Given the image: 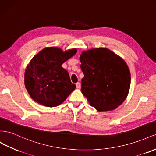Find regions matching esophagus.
Returning a JSON list of instances; mask_svg holds the SVG:
<instances>
[{"label":"esophagus","instance_id":"esophagus-1","mask_svg":"<svg viewBox=\"0 0 156 156\" xmlns=\"http://www.w3.org/2000/svg\"><path fill=\"white\" fill-rule=\"evenodd\" d=\"M76 87L78 89H79L80 87V82H77L76 83Z\"/></svg>","mask_w":156,"mask_h":156}]
</instances>
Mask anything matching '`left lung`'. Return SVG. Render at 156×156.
<instances>
[{
    "mask_svg": "<svg viewBox=\"0 0 156 156\" xmlns=\"http://www.w3.org/2000/svg\"><path fill=\"white\" fill-rule=\"evenodd\" d=\"M80 60L84 74L81 91L91 106L101 112L112 110L125 101L131 74L123 59L100 48L82 52Z\"/></svg>",
    "mask_w": 156,
    "mask_h": 156,
    "instance_id": "8db88e82",
    "label": "left lung"
}]
</instances>
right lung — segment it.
<instances>
[{
    "instance_id": "add662e5",
    "label": "right lung",
    "mask_w": 156,
    "mask_h": 156,
    "mask_svg": "<svg viewBox=\"0 0 156 156\" xmlns=\"http://www.w3.org/2000/svg\"><path fill=\"white\" fill-rule=\"evenodd\" d=\"M76 53L46 48L30 61L25 73V85L31 98L48 107L61 105L76 88L67 70L61 65Z\"/></svg>"
}]
</instances>
